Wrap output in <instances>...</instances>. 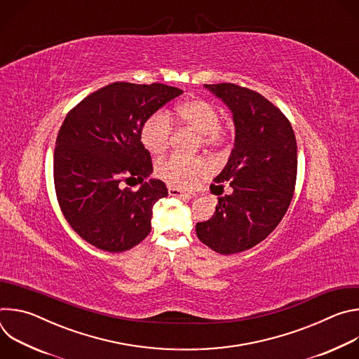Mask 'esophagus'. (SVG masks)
Listing matches in <instances>:
<instances>
[{"label": "esophagus", "instance_id": "1", "mask_svg": "<svg viewBox=\"0 0 359 359\" xmlns=\"http://www.w3.org/2000/svg\"><path fill=\"white\" fill-rule=\"evenodd\" d=\"M169 194L173 197H183V198H191L196 196V193H189V191H183L177 187H169Z\"/></svg>", "mask_w": 359, "mask_h": 359}]
</instances>
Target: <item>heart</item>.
Masks as SVG:
<instances>
[{"label": "heart", "instance_id": "b5f03b06", "mask_svg": "<svg viewBox=\"0 0 359 359\" xmlns=\"http://www.w3.org/2000/svg\"><path fill=\"white\" fill-rule=\"evenodd\" d=\"M173 118L182 126H186L200 136L204 147L222 146L229 135L230 128L220 123V112L208 99L194 97L180 102L173 111ZM173 125L163 112H155L143 122L140 128V142L151 155L163 153L172 139ZM210 172V165L201 159H187L179 155L169 156L156 165V175L173 187L190 189Z\"/></svg>", "mask_w": 359, "mask_h": 359}]
</instances>
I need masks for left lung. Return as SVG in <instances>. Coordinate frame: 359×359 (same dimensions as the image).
I'll list each match as a JSON object with an SVG mask.
<instances>
[{
    "label": "left lung",
    "mask_w": 359,
    "mask_h": 359,
    "mask_svg": "<svg viewBox=\"0 0 359 359\" xmlns=\"http://www.w3.org/2000/svg\"><path fill=\"white\" fill-rule=\"evenodd\" d=\"M204 86L233 114L234 147L215 179L229 182L233 193L220 196L223 191L210 186L220 196L216 212L210 220L196 224V234L227 255L263 241L287 213L297 180V142L287 116L259 92L236 83Z\"/></svg>",
    "instance_id": "1"
}]
</instances>
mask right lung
I'll list each match as a JSON object with an SVG mask.
<instances>
[{"label": "right lung", "mask_w": 359, "mask_h": 359, "mask_svg": "<svg viewBox=\"0 0 359 359\" xmlns=\"http://www.w3.org/2000/svg\"><path fill=\"white\" fill-rule=\"evenodd\" d=\"M182 93L158 82H114L68 112L57 136L54 183L67 222L89 244L122 252L150 233L153 206L168 187L159 179L144 180L153 166L140 128ZM129 178L142 182L139 191L120 187Z\"/></svg>", "instance_id": "add662e5"}]
</instances>
